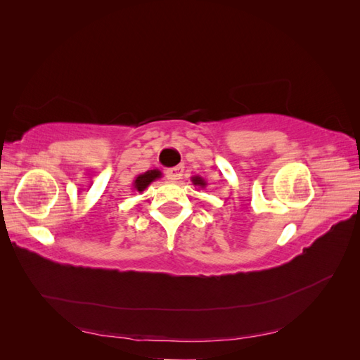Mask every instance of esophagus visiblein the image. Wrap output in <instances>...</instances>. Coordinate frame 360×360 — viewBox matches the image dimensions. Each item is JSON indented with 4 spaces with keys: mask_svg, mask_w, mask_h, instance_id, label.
<instances>
[{
    "mask_svg": "<svg viewBox=\"0 0 360 360\" xmlns=\"http://www.w3.org/2000/svg\"><path fill=\"white\" fill-rule=\"evenodd\" d=\"M183 176V167H176L167 169V179L171 181H179Z\"/></svg>",
    "mask_w": 360,
    "mask_h": 360,
    "instance_id": "1",
    "label": "esophagus"
}]
</instances>
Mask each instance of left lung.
<instances>
[{
  "instance_id": "obj_1",
  "label": "left lung",
  "mask_w": 360,
  "mask_h": 360,
  "mask_svg": "<svg viewBox=\"0 0 360 360\" xmlns=\"http://www.w3.org/2000/svg\"><path fill=\"white\" fill-rule=\"evenodd\" d=\"M191 180H192V183L195 184V186H200V188H205L207 186L205 180L202 177H200V176H193Z\"/></svg>"
}]
</instances>
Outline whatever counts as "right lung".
I'll return each mask as SVG.
<instances>
[{"label":"right lung","mask_w":360,"mask_h":360,"mask_svg":"<svg viewBox=\"0 0 360 360\" xmlns=\"http://www.w3.org/2000/svg\"><path fill=\"white\" fill-rule=\"evenodd\" d=\"M160 177H162V172L159 169H148L143 174H138L132 183V186H134L132 189H135L136 192H144L151 183Z\"/></svg>","instance_id":"obj_1"}]
</instances>
